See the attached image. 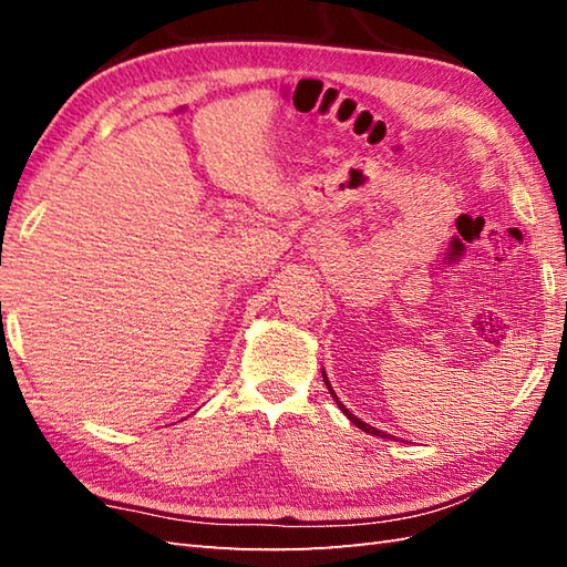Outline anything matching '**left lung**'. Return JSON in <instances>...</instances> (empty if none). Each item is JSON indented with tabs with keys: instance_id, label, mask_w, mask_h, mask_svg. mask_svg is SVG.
Instances as JSON below:
<instances>
[{
	"instance_id": "1",
	"label": "left lung",
	"mask_w": 567,
	"mask_h": 567,
	"mask_svg": "<svg viewBox=\"0 0 567 567\" xmlns=\"http://www.w3.org/2000/svg\"><path fill=\"white\" fill-rule=\"evenodd\" d=\"M323 382H327V388H329V392H331V396H333V400H336V404H339L341 406V412L348 416V419H351L353 421V424L358 426V429H363L365 433H372V436H380V439H390V433H384V431H380V429H375V426H370V424H365V421H360L355 414H351V412H348V409L339 402V396H336V392L331 390V384H329V378H327V372H323Z\"/></svg>"
}]
</instances>
